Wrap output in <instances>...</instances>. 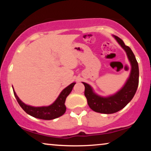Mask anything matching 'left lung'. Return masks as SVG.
I'll return each mask as SVG.
<instances>
[{"label": "left lung", "instance_id": "8db88e82", "mask_svg": "<svg viewBox=\"0 0 151 151\" xmlns=\"http://www.w3.org/2000/svg\"><path fill=\"white\" fill-rule=\"evenodd\" d=\"M122 47L124 49L131 64V72L129 80L122 89L114 96L102 98L94 93L88 84L82 82L85 86V96L88 106L93 111L100 113L111 114L120 111L127 106L135 96L139 84V67L135 55L129 47L125 45L122 39L114 36Z\"/></svg>", "mask_w": 151, "mask_h": 151}]
</instances>
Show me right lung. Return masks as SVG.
Here are the masks:
<instances>
[{"instance_id": "right-lung-1", "label": "right lung", "mask_w": 151, "mask_h": 151, "mask_svg": "<svg viewBox=\"0 0 151 151\" xmlns=\"http://www.w3.org/2000/svg\"><path fill=\"white\" fill-rule=\"evenodd\" d=\"M75 82H73V83L70 84L69 86H68L67 87H66L61 92L57 100L49 106L34 107L28 106V105L24 104L18 98L14 90V94L18 104L27 114L30 115L32 117H36V118L45 119V120H50V119H53L62 116L65 113L66 106L65 103L66 98L73 89V87L75 85Z\"/></svg>"}]
</instances>
